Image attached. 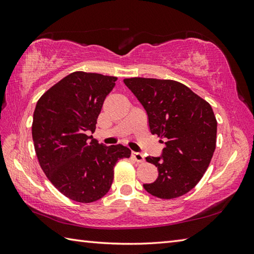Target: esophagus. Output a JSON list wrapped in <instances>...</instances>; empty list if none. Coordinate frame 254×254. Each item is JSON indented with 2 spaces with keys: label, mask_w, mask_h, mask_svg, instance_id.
Wrapping results in <instances>:
<instances>
[{
  "label": "esophagus",
  "mask_w": 254,
  "mask_h": 254,
  "mask_svg": "<svg viewBox=\"0 0 254 254\" xmlns=\"http://www.w3.org/2000/svg\"><path fill=\"white\" fill-rule=\"evenodd\" d=\"M132 157L134 158V160L137 161V163H143V161H144V155L141 154V153L133 152L132 153Z\"/></svg>",
  "instance_id": "34e87169"
}]
</instances>
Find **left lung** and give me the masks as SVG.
Returning a JSON list of instances; mask_svg holds the SVG:
<instances>
[{
    "label": "left lung",
    "mask_w": 254,
    "mask_h": 254,
    "mask_svg": "<svg viewBox=\"0 0 254 254\" xmlns=\"http://www.w3.org/2000/svg\"><path fill=\"white\" fill-rule=\"evenodd\" d=\"M148 116L150 133L164 138L160 157H146L158 169L153 183L143 185L152 195L176 198L202 179L216 148L217 121L206 100L171 79H123Z\"/></svg>",
    "instance_id": "left-lung-1"
}]
</instances>
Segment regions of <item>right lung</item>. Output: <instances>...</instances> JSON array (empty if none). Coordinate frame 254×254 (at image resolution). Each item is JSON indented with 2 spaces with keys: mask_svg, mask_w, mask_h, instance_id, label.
I'll return each instance as SVG.
<instances>
[{
  "mask_svg": "<svg viewBox=\"0 0 254 254\" xmlns=\"http://www.w3.org/2000/svg\"><path fill=\"white\" fill-rule=\"evenodd\" d=\"M115 76L74 72L40 97L32 120V139L41 169L63 195L79 203L105 196L113 167L131 150L121 144L105 146L94 133Z\"/></svg>",
  "mask_w": 254,
  "mask_h": 254,
  "instance_id": "obj_1",
  "label": "right lung"
}]
</instances>
